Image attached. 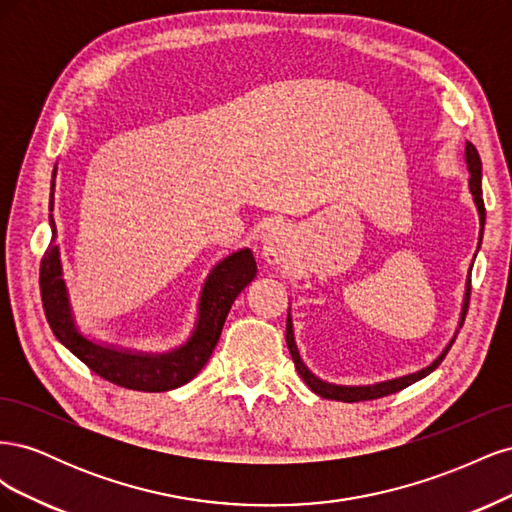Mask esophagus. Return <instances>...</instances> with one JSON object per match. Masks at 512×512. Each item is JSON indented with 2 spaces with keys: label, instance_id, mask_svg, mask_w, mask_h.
Listing matches in <instances>:
<instances>
[{
  "label": "esophagus",
  "instance_id": "esophagus-1",
  "mask_svg": "<svg viewBox=\"0 0 512 512\" xmlns=\"http://www.w3.org/2000/svg\"><path fill=\"white\" fill-rule=\"evenodd\" d=\"M262 254L267 262H282L288 254V232L282 226L267 228L262 237Z\"/></svg>",
  "mask_w": 512,
  "mask_h": 512
}]
</instances>
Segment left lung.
<instances>
[{
	"mask_svg": "<svg viewBox=\"0 0 512 512\" xmlns=\"http://www.w3.org/2000/svg\"><path fill=\"white\" fill-rule=\"evenodd\" d=\"M466 162H468V170H470V192L474 196V203L478 207V218H480V224L485 226V200H483V164H480V156L478 151L472 143H466ZM480 237H483V228H480ZM470 290H472V273L468 277V288H466V301H463V316H466L468 312V305H470ZM463 320V318H461ZM286 344H288V350H290V356L294 361V367H297L299 376L305 380V384L312 389L316 395L324 397V399H335V401H346V404H356V401H367V399H378V397H386V395H393L401 389H406V386H410L412 382L421 380L425 376H429L433 369H436L442 361L446 352L451 350L453 344H448V348L438 356L436 361H433L429 367L416 371V374H410L406 378H399V380H391V382H382V384H376V386H335V384H329V382H322L320 378H316L312 371H309L301 356H299V350H297V344H294V335H292V322H290V316L286 320Z\"/></svg>",
	"mask_w": 512,
	"mask_h": 512,
	"instance_id": "8db88e82",
	"label": "left lung"
}]
</instances>
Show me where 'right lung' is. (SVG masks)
<instances>
[{"mask_svg":"<svg viewBox=\"0 0 512 512\" xmlns=\"http://www.w3.org/2000/svg\"><path fill=\"white\" fill-rule=\"evenodd\" d=\"M55 179V173H53ZM51 185V211H53ZM51 230L55 235V220L49 215ZM256 277V260L250 250H241L228 256L215 267L200 297V318L192 339L183 348L168 354H138L119 352L89 342L74 327L68 305V292L61 280L59 250L49 245L40 260V297L46 322L55 337L64 344L76 359H81L94 374L130 391L162 393L177 389L190 382L209 361L211 352L218 346L226 316L241 290Z\"/></svg>","mask_w":512,"mask_h":512,"instance_id":"add662e5","label":"right lung"}]
</instances>
